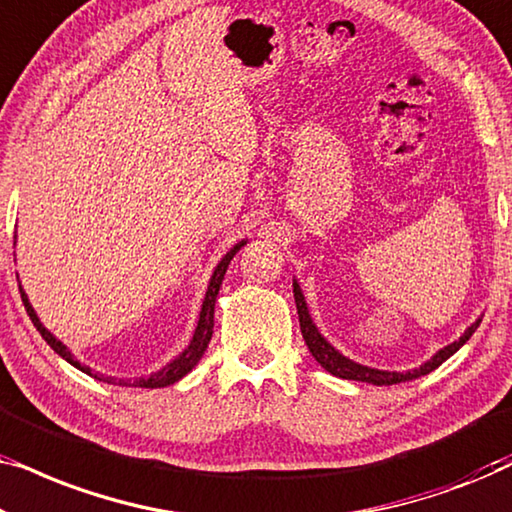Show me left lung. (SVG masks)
I'll return each mask as SVG.
<instances>
[{"instance_id": "1", "label": "left lung", "mask_w": 512, "mask_h": 512, "mask_svg": "<svg viewBox=\"0 0 512 512\" xmlns=\"http://www.w3.org/2000/svg\"><path fill=\"white\" fill-rule=\"evenodd\" d=\"M293 298H296V307H298V319H300V333H303L305 338V345L310 349L314 359L321 368H326L328 373L335 375V377H342V380H356V382H368V384H377V387H382V384H398V382H408V380H415V377H422V375H429L431 370H436L440 363L450 359V356L457 352V349L464 345V342L471 338L475 333V328L480 326V321H475V324L468 328V331L461 335L457 342H452V345H447L445 349H440V352L433 356L431 361H426L424 366H419L417 370H408V373H387V370H375V368H366V366H359V363L349 361L342 356L340 352H335V349L328 345V342L321 338L317 326L312 324L310 319V312H307V305H305V298L303 293H300L298 284L293 282Z\"/></svg>"}]
</instances>
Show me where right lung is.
<instances>
[{
	"label": "right lung",
	"mask_w": 512,
	"mask_h": 512,
	"mask_svg": "<svg viewBox=\"0 0 512 512\" xmlns=\"http://www.w3.org/2000/svg\"><path fill=\"white\" fill-rule=\"evenodd\" d=\"M244 242L235 244L233 249L228 251L226 256L221 258V263L216 265L214 275H212V282H209V289H207V296H205V303H202V312H200V321H198V328H195V335L191 340V345H188V349H184V354H179L177 359H174L172 363H167V366L163 370H158V373H153L149 377H142V380H135V382H125V380H114V377H102L97 375V380H107V384H132V387H142V389H156V387H167V384H174L177 380H181L186 373H191V370L198 366V361L202 359V354H205V349L209 345V340H212V333H214V303H216V296H219V289H221V282H223V275H226L228 270V263L233 261V256L240 251ZM20 298H23V305L27 314H30L32 324L37 326V331L41 333V338H44L48 345L53 347V352H58L62 359L72 363V366H76L79 370H83V373L90 375V368L81 366L79 361H74V356L69 354V349L62 345V342L58 338H53L51 333L46 331L44 326H41V321L37 314H34L30 300H27V296L23 291H20Z\"/></svg>",
	"instance_id": "1"
}]
</instances>
